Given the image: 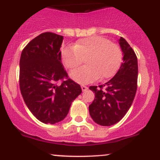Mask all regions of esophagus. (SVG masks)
I'll return each mask as SVG.
<instances>
[{
  "label": "esophagus",
  "instance_id": "esophagus-1",
  "mask_svg": "<svg viewBox=\"0 0 160 160\" xmlns=\"http://www.w3.org/2000/svg\"><path fill=\"white\" fill-rule=\"evenodd\" d=\"M81 89H82V90H83V92H84V91H86V90H88V87H86V86H84V85H81Z\"/></svg>",
  "mask_w": 160,
  "mask_h": 160
}]
</instances>
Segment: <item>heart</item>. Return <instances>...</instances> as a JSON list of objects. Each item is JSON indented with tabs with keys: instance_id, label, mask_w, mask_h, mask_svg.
I'll use <instances>...</instances> for the list:
<instances>
[{
	"instance_id": "b5f03b06",
	"label": "heart",
	"mask_w": 160,
	"mask_h": 160,
	"mask_svg": "<svg viewBox=\"0 0 160 160\" xmlns=\"http://www.w3.org/2000/svg\"><path fill=\"white\" fill-rule=\"evenodd\" d=\"M122 58L118 45L100 36L80 39L73 48H64L61 51L62 61L69 70L78 67L86 59L87 66L70 73L72 80L82 84L113 77L120 68Z\"/></svg>"
}]
</instances>
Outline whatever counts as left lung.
Returning <instances> with one entry per match:
<instances>
[{
  "label": "left lung",
  "instance_id": "1",
  "mask_svg": "<svg viewBox=\"0 0 160 160\" xmlns=\"http://www.w3.org/2000/svg\"><path fill=\"white\" fill-rule=\"evenodd\" d=\"M119 43L123 62L117 73L105 84L90 87L95 93L94 100L89 106L90 115L96 123L105 127L122 120L132 105L137 89V55L124 38H120Z\"/></svg>",
  "mask_w": 160,
  "mask_h": 160
}]
</instances>
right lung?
<instances>
[{
    "mask_svg": "<svg viewBox=\"0 0 160 160\" xmlns=\"http://www.w3.org/2000/svg\"><path fill=\"white\" fill-rule=\"evenodd\" d=\"M63 39L51 32L41 33L23 48L20 59L21 93L32 114L43 123L63 120L72 102L82 93L61 63Z\"/></svg>",
    "mask_w": 160,
    "mask_h": 160,
    "instance_id": "obj_1",
    "label": "right lung"
}]
</instances>
